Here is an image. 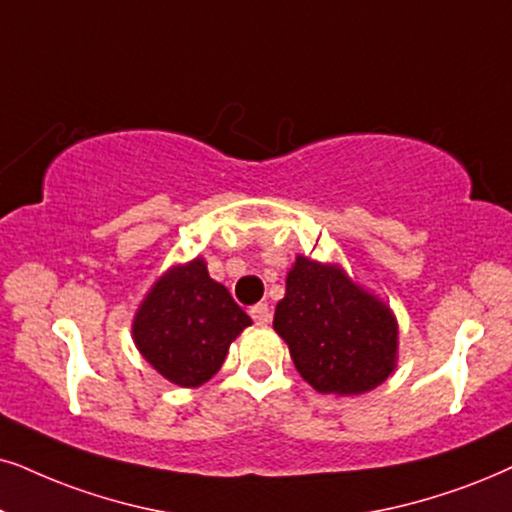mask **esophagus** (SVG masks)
Masks as SVG:
<instances>
[{
	"label": "esophagus",
	"instance_id": "obj_1",
	"mask_svg": "<svg viewBox=\"0 0 512 512\" xmlns=\"http://www.w3.org/2000/svg\"><path fill=\"white\" fill-rule=\"evenodd\" d=\"M250 316H252V321L257 323V326H267V323L271 321V312H269V307L264 302L255 304V307H250Z\"/></svg>",
	"mask_w": 512,
	"mask_h": 512
}]
</instances>
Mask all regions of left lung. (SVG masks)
Masks as SVG:
<instances>
[{
	"instance_id": "8db88e82",
	"label": "left lung",
	"mask_w": 512,
	"mask_h": 512,
	"mask_svg": "<svg viewBox=\"0 0 512 512\" xmlns=\"http://www.w3.org/2000/svg\"><path fill=\"white\" fill-rule=\"evenodd\" d=\"M297 373L321 394L352 397L383 385L399 361L397 316L338 262L297 255L274 312Z\"/></svg>"
}]
</instances>
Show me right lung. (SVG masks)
<instances>
[{"label": "right lung", "mask_w": 512, "mask_h": 512, "mask_svg": "<svg viewBox=\"0 0 512 512\" xmlns=\"http://www.w3.org/2000/svg\"><path fill=\"white\" fill-rule=\"evenodd\" d=\"M252 323L229 290L208 274V262L172 264L132 319L139 354L179 387H200L222 368L231 342Z\"/></svg>", "instance_id": "add662e5"}]
</instances>
